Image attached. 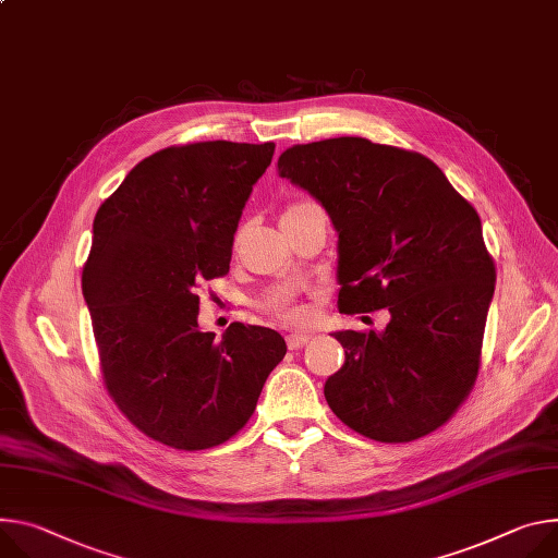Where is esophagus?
Masks as SVG:
<instances>
[{"mask_svg":"<svg viewBox=\"0 0 558 558\" xmlns=\"http://www.w3.org/2000/svg\"><path fill=\"white\" fill-rule=\"evenodd\" d=\"M310 340H312L310 333H289L287 336V347L289 349H300V347H305Z\"/></svg>","mask_w":558,"mask_h":558,"instance_id":"esophagus-1","label":"esophagus"}]
</instances>
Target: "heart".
I'll use <instances>...</instances> for the list:
<instances>
[{"instance_id":"b5f03b06","label":"heart","mask_w":558,"mask_h":558,"mask_svg":"<svg viewBox=\"0 0 558 558\" xmlns=\"http://www.w3.org/2000/svg\"><path fill=\"white\" fill-rule=\"evenodd\" d=\"M307 205H312V202H307V199H300V202H291V205L284 209V214H282V220L284 218H289L291 214H295V211H300L302 207H307ZM263 310L265 312H269V314H274L276 318H280V320H284V323H302L307 318V310L305 307H300V305H295V302L289 298V295H276V298H269L265 305H263Z\"/></svg>"}]
</instances>
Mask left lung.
Segmentation results:
<instances>
[{"label": "left lung", "instance_id": "1", "mask_svg": "<svg viewBox=\"0 0 558 558\" xmlns=\"http://www.w3.org/2000/svg\"><path fill=\"white\" fill-rule=\"evenodd\" d=\"M278 173L338 231V310L391 316L385 331L333 333L344 365L325 383L331 412L380 442L432 434L481 365L496 269L476 209L429 158L365 137L295 144Z\"/></svg>", "mask_w": 558, "mask_h": 558}]
</instances>
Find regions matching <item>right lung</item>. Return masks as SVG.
<instances>
[{
  "instance_id": "obj_1",
  "label": "right lung",
  "mask_w": 558,
  "mask_h": 558,
  "mask_svg": "<svg viewBox=\"0 0 558 558\" xmlns=\"http://www.w3.org/2000/svg\"><path fill=\"white\" fill-rule=\"evenodd\" d=\"M274 142L169 146L131 169L93 220L82 271L105 385L148 438L195 451L256 410L284 338L233 323L199 331L197 287L229 274L233 233Z\"/></svg>"
}]
</instances>
